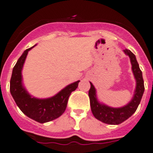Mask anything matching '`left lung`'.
Wrapping results in <instances>:
<instances>
[{"label":"left lung","instance_id":"obj_1","mask_svg":"<svg viewBox=\"0 0 153 153\" xmlns=\"http://www.w3.org/2000/svg\"><path fill=\"white\" fill-rule=\"evenodd\" d=\"M124 52L130 57L132 71L136 80V88L134 96L129 103L120 108H114L100 103L96 97V88L90 82L91 87L88 91V96L90 100L91 110L97 120H100L105 124H119L128 119L136 111L144 93L145 86L142 72L139 68L135 55L127 49L124 50Z\"/></svg>","mask_w":153,"mask_h":153}]
</instances>
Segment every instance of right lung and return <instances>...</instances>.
Wrapping results in <instances>:
<instances>
[{"label":"right lung","mask_w":153,"mask_h":153,"mask_svg":"<svg viewBox=\"0 0 153 153\" xmlns=\"http://www.w3.org/2000/svg\"><path fill=\"white\" fill-rule=\"evenodd\" d=\"M33 47L24 51L14 67L10 81V92L23 114L37 122L43 124L55 120L64 114L69 96L76 89L80 81L68 85L51 98L38 99L29 95L23 86L22 70L28 52Z\"/></svg>","instance_id":"add662e5"}]
</instances>
